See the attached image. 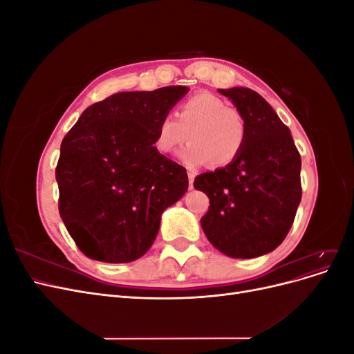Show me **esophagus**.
Masks as SVG:
<instances>
[{
    "label": "esophagus",
    "instance_id": "1",
    "mask_svg": "<svg viewBox=\"0 0 354 354\" xmlns=\"http://www.w3.org/2000/svg\"><path fill=\"white\" fill-rule=\"evenodd\" d=\"M187 177H189V189H194V181H195L196 173H195V171H189Z\"/></svg>",
    "mask_w": 354,
    "mask_h": 354
}]
</instances>
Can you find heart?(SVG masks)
Returning a JSON list of instances; mask_svg holds the SVG:
<instances>
[{
  "mask_svg": "<svg viewBox=\"0 0 354 354\" xmlns=\"http://www.w3.org/2000/svg\"><path fill=\"white\" fill-rule=\"evenodd\" d=\"M189 134L187 135V133ZM189 138L178 159L189 168L211 162L227 167L241 155L248 136L243 115L212 93H198L180 104L177 118L165 115L158 124L155 147L171 153Z\"/></svg>",
  "mask_w": 354,
  "mask_h": 354,
  "instance_id": "obj_1",
  "label": "heart"
}]
</instances>
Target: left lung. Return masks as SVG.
<instances>
[{
  "mask_svg": "<svg viewBox=\"0 0 354 354\" xmlns=\"http://www.w3.org/2000/svg\"><path fill=\"white\" fill-rule=\"evenodd\" d=\"M245 118L248 136L238 159L195 178L209 198L201 226L214 248L255 259L282 243L301 201V158L291 131L259 93L218 90Z\"/></svg>",
  "mask_w": 354,
  "mask_h": 354,
  "instance_id": "1",
  "label": "left lung"
}]
</instances>
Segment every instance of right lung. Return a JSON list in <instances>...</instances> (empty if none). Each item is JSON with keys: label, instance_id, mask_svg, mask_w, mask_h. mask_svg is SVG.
<instances>
[{"label": "right lung", "instance_id": "add662e5", "mask_svg": "<svg viewBox=\"0 0 354 354\" xmlns=\"http://www.w3.org/2000/svg\"><path fill=\"white\" fill-rule=\"evenodd\" d=\"M187 91L173 85L116 93L85 109L63 138L59 212L88 259H140L156 238L162 212L186 194V169L153 145L159 121Z\"/></svg>", "mask_w": 354, "mask_h": 354}]
</instances>
